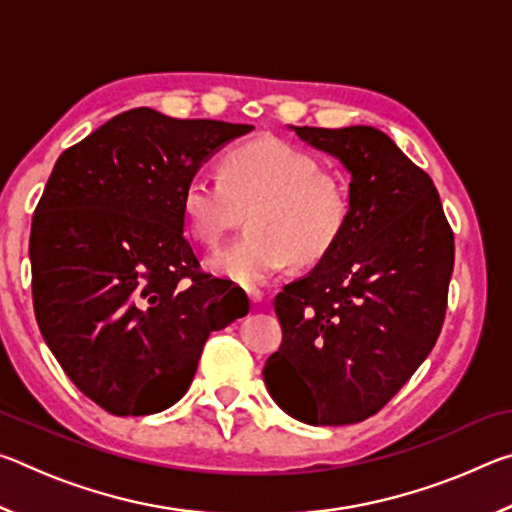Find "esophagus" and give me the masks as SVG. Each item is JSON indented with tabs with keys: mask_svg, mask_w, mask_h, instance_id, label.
Here are the masks:
<instances>
[{
	"mask_svg": "<svg viewBox=\"0 0 512 512\" xmlns=\"http://www.w3.org/2000/svg\"><path fill=\"white\" fill-rule=\"evenodd\" d=\"M246 296H248V300H250V302H255V305H257V302H262L264 293L259 291L257 287H246Z\"/></svg>",
	"mask_w": 512,
	"mask_h": 512,
	"instance_id": "esophagus-1",
	"label": "esophagus"
}]
</instances>
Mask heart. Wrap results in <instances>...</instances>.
<instances>
[{"mask_svg":"<svg viewBox=\"0 0 512 512\" xmlns=\"http://www.w3.org/2000/svg\"><path fill=\"white\" fill-rule=\"evenodd\" d=\"M189 235L216 246L248 212V235L207 255L205 268L237 284H262L291 262L323 259L350 221V187L309 153L259 137L221 158V176L196 171L180 198Z\"/></svg>","mask_w":512,"mask_h":512,"instance_id":"b5f03b06","label":"heart"}]
</instances>
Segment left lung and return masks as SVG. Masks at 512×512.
Instances as JSON below:
<instances>
[{
    "label": "left lung",
    "instance_id": "8db88e82",
    "mask_svg": "<svg viewBox=\"0 0 512 512\" xmlns=\"http://www.w3.org/2000/svg\"><path fill=\"white\" fill-rule=\"evenodd\" d=\"M350 173V221L334 248L277 293L282 345L264 381L314 427L375 415L440 334L454 235L433 180L372 126H289Z\"/></svg>",
    "mask_w": 512,
    "mask_h": 512
}]
</instances>
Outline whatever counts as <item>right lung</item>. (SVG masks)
<instances>
[{"label": "right lung", "mask_w": 512, "mask_h": 512, "mask_svg": "<svg viewBox=\"0 0 512 512\" xmlns=\"http://www.w3.org/2000/svg\"><path fill=\"white\" fill-rule=\"evenodd\" d=\"M250 131L135 108L56 160L31 225L33 309L60 368L112 415L176 404L207 336L248 314L198 271L180 198L203 162Z\"/></svg>", "instance_id": "1"}]
</instances>
